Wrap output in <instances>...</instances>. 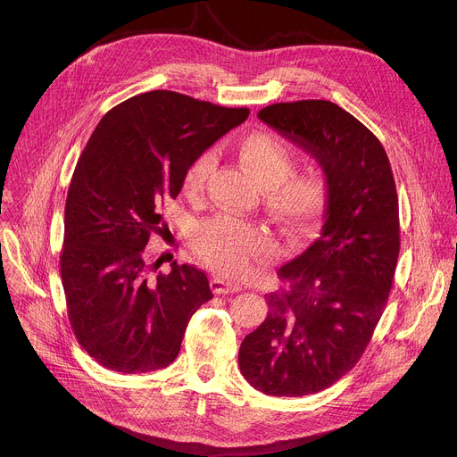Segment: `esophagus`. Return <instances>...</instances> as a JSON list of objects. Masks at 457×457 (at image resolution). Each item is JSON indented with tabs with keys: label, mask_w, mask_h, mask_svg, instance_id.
<instances>
[{
	"label": "esophagus",
	"mask_w": 457,
	"mask_h": 457,
	"mask_svg": "<svg viewBox=\"0 0 457 457\" xmlns=\"http://www.w3.org/2000/svg\"><path fill=\"white\" fill-rule=\"evenodd\" d=\"M212 289H213L215 295H226V293L242 291V286L238 282H231V280H224L220 277H213L212 278Z\"/></svg>",
	"instance_id": "1"
}]
</instances>
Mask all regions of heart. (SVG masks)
Segmentation results:
<instances>
[{
	"label": "heart",
	"instance_id": "heart-1",
	"mask_svg": "<svg viewBox=\"0 0 457 457\" xmlns=\"http://www.w3.org/2000/svg\"><path fill=\"white\" fill-rule=\"evenodd\" d=\"M240 162L264 186L268 206L293 229L302 231L318 215L325 182L316 171L291 173L295 168L293 150L278 136L256 129L237 141ZM213 168L210 152L195 159L182 180L187 197H199ZM195 253L204 264L229 277L249 271L251 260L273 249V238L266 229L251 222L219 215L195 228L191 235Z\"/></svg>",
	"mask_w": 457,
	"mask_h": 457
}]
</instances>
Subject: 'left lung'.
I'll use <instances>...</instances> for the list:
<instances>
[{
	"label": "left lung",
	"mask_w": 457,
	"mask_h": 457,
	"mask_svg": "<svg viewBox=\"0 0 457 457\" xmlns=\"http://www.w3.org/2000/svg\"><path fill=\"white\" fill-rule=\"evenodd\" d=\"M258 117L311 154L328 186L320 237L278 270L282 287L238 351L251 386L296 398L337 383L367 349L400 254L398 195L381 143L338 104L277 103Z\"/></svg>",
	"instance_id": "8db88e82"
}]
</instances>
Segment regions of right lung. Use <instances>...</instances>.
<instances>
[{"label":"right lung","instance_id":"right-lung-1","mask_svg":"<svg viewBox=\"0 0 457 457\" xmlns=\"http://www.w3.org/2000/svg\"><path fill=\"white\" fill-rule=\"evenodd\" d=\"M247 108H226L170 90L113 106L96 126L64 206L61 280L79 345L103 367L141 374L168 367L187 321L213 298L204 271L146 256L161 210L182 189L187 166Z\"/></svg>","mask_w":457,"mask_h":457}]
</instances>
